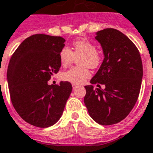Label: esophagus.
Segmentation results:
<instances>
[{
    "instance_id": "esophagus-1",
    "label": "esophagus",
    "mask_w": 153,
    "mask_h": 153,
    "mask_svg": "<svg viewBox=\"0 0 153 153\" xmlns=\"http://www.w3.org/2000/svg\"><path fill=\"white\" fill-rule=\"evenodd\" d=\"M78 88V85H76V84H73V89L74 90H75L76 88Z\"/></svg>"
}]
</instances>
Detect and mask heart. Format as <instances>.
I'll list each match as a JSON object with an SVG mask.
<instances>
[{
    "mask_svg": "<svg viewBox=\"0 0 153 153\" xmlns=\"http://www.w3.org/2000/svg\"><path fill=\"white\" fill-rule=\"evenodd\" d=\"M78 58L80 59H78V65L80 66L73 67L62 73L63 80L74 84H83L91 75L88 66L97 67L100 64L102 57L91 41L79 38L73 42V51L68 47H64L59 53V59L63 66L70 65Z\"/></svg>",
    "mask_w": 153,
    "mask_h": 153,
    "instance_id": "obj_1",
    "label": "heart"
}]
</instances>
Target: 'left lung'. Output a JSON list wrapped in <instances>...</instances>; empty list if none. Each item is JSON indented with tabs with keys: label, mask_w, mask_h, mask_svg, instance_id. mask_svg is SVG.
Listing matches in <instances>:
<instances>
[{
	"label": "left lung",
	"mask_w": 153,
	"mask_h": 153,
	"mask_svg": "<svg viewBox=\"0 0 153 153\" xmlns=\"http://www.w3.org/2000/svg\"><path fill=\"white\" fill-rule=\"evenodd\" d=\"M104 60L97 74L85 86L84 104L92 119L112 125L125 119L139 95L143 76L142 62L137 47L126 35L108 28L96 33ZM106 88L94 89V84Z\"/></svg>",
	"instance_id": "left-lung-1"
}]
</instances>
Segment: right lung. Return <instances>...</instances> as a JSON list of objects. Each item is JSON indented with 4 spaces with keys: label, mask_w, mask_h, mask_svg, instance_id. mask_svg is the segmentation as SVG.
<instances>
[{
    "label": "right lung",
    "mask_w": 153,
    "mask_h": 153,
    "mask_svg": "<svg viewBox=\"0 0 153 153\" xmlns=\"http://www.w3.org/2000/svg\"><path fill=\"white\" fill-rule=\"evenodd\" d=\"M61 36L35 34L24 40L10 59L7 79L14 108L21 118L38 127L58 122L72 92L69 82L49 85L61 67Z\"/></svg>",
    "instance_id": "add662e5"
}]
</instances>
